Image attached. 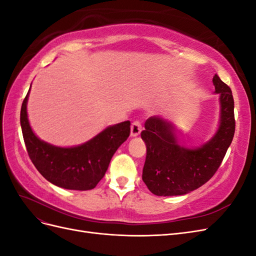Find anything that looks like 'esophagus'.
<instances>
[{
  "label": "esophagus",
  "mask_w": 256,
  "mask_h": 256,
  "mask_svg": "<svg viewBox=\"0 0 256 256\" xmlns=\"http://www.w3.org/2000/svg\"><path fill=\"white\" fill-rule=\"evenodd\" d=\"M142 131V124L138 120H134L131 124V136H138Z\"/></svg>",
  "instance_id": "obj_1"
}]
</instances>
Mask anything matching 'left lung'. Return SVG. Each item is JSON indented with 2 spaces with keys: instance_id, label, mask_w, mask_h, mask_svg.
Instances as JSON below:
<instances>
[{
  "instance_id": "obj_1",
  "label": "left lung",
  "mask_w": 256,
  "mask_h": 256,
  "mask_svg": "<svg viewBox=\"0 0 256 256\" xmlns=\"http://www.w3.org/2000/svg\"><path fill=\"white\" fill-rule=\"evenodd\" d=\"M214 92L220 95V126L198 148L178 144L174 126L159 116L145 122L141 138L146 143L142 180L154 194L182 196L200 188L214 175L235 134L234 98L228 85L214 76Z\"/></svg>"
}]
</instances>
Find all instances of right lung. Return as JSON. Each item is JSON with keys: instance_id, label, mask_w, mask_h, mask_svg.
<instances>
[{"instance_id": "add662e5", "label": "right lung", "mask_w": 256, "mask_h": 256, "mask_svg": "<svg viewBox=\"0 0 256 256\" xmlns=\"http://www.w3.org/2000/svg\"><path fill=\"white\" fill-rule=\"evenodd\" d=\"M30 90L22 102L20 122L33 164L46 180L58 187L81 191L94 189L104 176L113 154L129 136L130 122L108 127L79 146H53L40 140L30 126L26 112Z\"/></svg>"}]
</instances>
